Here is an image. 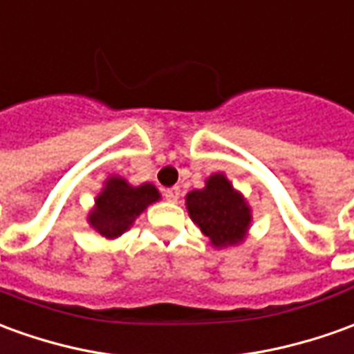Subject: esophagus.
<instances>
[{"label": "esophagus", "instance_id": "obj_1", "mask_svg": "<svg viewBox=\"0 0 354 354\" xmlns=\"http://www.w3.org/2000/svg\"><path fill=\"white\" fill-rule=\"evenodd\" d=\"M165 197H167L170 203H176L178 197H180V187H178V185H172L169 189H165Z\"/></svg>", "mask_w": 354, "mask_h": 354}]
</instances>
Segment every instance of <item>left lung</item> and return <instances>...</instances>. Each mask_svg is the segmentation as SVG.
I'll list each match as a JSON object with an SVG mask.
<instances>
[{
    "instance_id": "8db88e82",
    "label": "left lung",
    "mask_w": 354,
    "mask_h": 354,
    "mask_svg": "<svg viewBox=\"0 0 354 354\" xmlns=\"http://www.w3.org/2000/svg\"><path fill=\"white\" fill-rule=\"evenodd\" d=\"M185 207L192 220L218 249L241 243L251 226L249 205L220 172L207 178L203 189L185 195Z\"/></svg>"
}]
</instances>
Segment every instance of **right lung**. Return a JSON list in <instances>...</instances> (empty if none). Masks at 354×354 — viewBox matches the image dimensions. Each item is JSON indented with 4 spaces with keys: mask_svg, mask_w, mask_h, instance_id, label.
Listing matches in <instances>:
<instances>
[{
    "mask_svg": "<svg viewBox=\"0 0 354 354\" xmlns=\"http://www.w3.org/2000/svg\"><path fill=\"white\" fill-rule=\"evenodd\" d=\"M159 199V189L153 184L134 187L124 178L111 176L95 197V207L88 214V222L97 234L113 239L122 236L134 224V220Z\"/></svg>",
    "mask_w": 354,
    "mask_h": 354,
    "instance_id": "add662e5",
    "label": "right lung"
}]
</instances>
